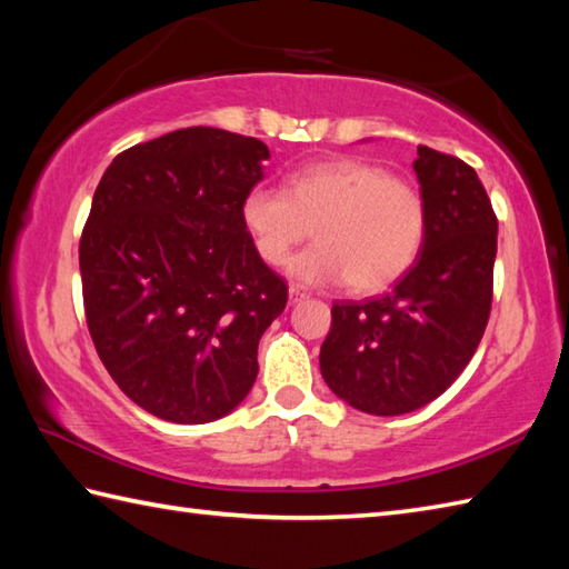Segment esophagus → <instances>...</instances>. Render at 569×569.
Here are the masks:
<instances>
[{
  "label": "esophagus",
  "instance_id": "1",
  "mask_svg": "<svg viewBox=\"0 0 569 569\" xmlns=\"http://www.w3.org/2000/svg\"><path fill=\"white\" fill-rule=\"evenodd\" d=\"M288 298H291V303H300V300L308 298V293L300 286H291L288 288Z\"/></svg>",
  "mask_w": 569,
  "mask_h": 569
}]
</instances>
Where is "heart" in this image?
Returning a JSON list of instances; mask_svg holds the SVG:
<instances>
[{"instance_id": "1", "label": "heart", "mask_w": 569, "mask_h": 569, "mask_svg": "<svg viewBox=\"0 0 569 569\" xmlns=\"http://www.w3.org/2000/svg\"><path fill=\"white\" fill-rule=\"evenodd\" d=\"M241 222L269 266H281L316 227L318 244L291 261L306 283H347L377 293L416 263L428 210L420 188L383 166L345 156L298 168L286 188H253Z\"/></svg>"}]
</instances>
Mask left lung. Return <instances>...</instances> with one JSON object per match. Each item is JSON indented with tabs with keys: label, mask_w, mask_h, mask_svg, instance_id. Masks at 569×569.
Masks as SVG:
<instances>
[{
	"label": "left lung",
	"mask_w": 569,
	"mask_h": 569,
	"mask_svg": "<svg viewBox=\"0 0 569 569\" xmlns=\"http://www.w3.org/2000/svg\"><path fill=\"white\" fill-rule=\"evenodd\" d=\"M413 168L428 227L416 263L393 291L335 300L320 347L322 379L371 416L435 401L465 371L487 330L497 259V212L471 166L418 147Z\"/></svg>",
	"instance_id": "1"
}]
</instances>
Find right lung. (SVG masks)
I'll return each instance as SVG.
<instances>
[{"mask_svg":"<svg viewBox=\"0 0 569 569\" xmlns=\"http://www.w3.org/2000/svg\"><path fill=\"white\" fill-rule=\"evenodd\" d=\"M266 143L188 127L122 151L80 237L84 320L104 369L151 416L198 426L244 401L288 283L251 244L241 202Z\"/></svg>","mask_w":569,"mask_h":569,"instance_id":"obj_1","label":"right lung"}]
</instances>
